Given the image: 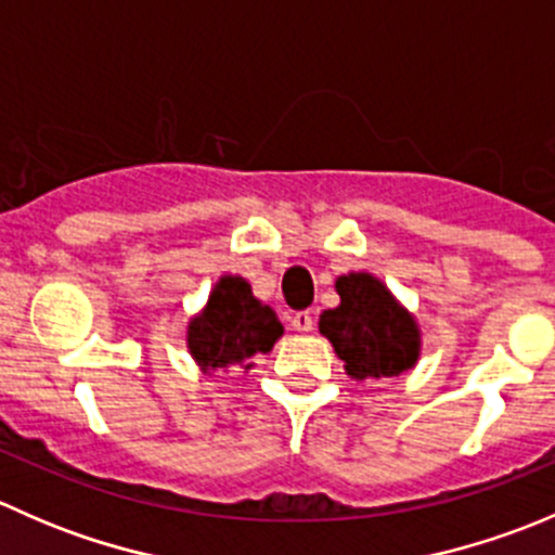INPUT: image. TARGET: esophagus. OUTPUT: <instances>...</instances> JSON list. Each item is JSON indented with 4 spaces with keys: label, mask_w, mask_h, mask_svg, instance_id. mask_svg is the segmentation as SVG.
I'll return each mask as SVG.
<instances>
[{
    "label": "esophagus",
    "mask_w": 555,
    "mask_h": 555,
    "mask_svg": "<svg viewBox=\"0 0 555 555\" xmlns=\"http://www.w3.org/2000/svg\"><path fill=\"white\" fill-rule=\"evenodd\" d=\"M293 330H298V333H311L313 330V317L309 311H298L293 317Z\"/></svg>",
    "instance_id": "obj_1"
}]
</instances>
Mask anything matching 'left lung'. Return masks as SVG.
I'll use <instances>...</instances> for the list:
<instances>
[{
	"label": "left lung",
	"mask_w": 555,
	"mask_h": 555,
	"mask_svg": "<svg viewBox=\"0 0 555 555\" xmlns=\"http://www.w3.org/2000/svg\"><path fill=\"white\" fill-rule=\"evenodd\" d=\"M340 304L319 313V333L344 360L346 376L395 378L413 371L422 357V327L397 295L371 271L335 279Z\"/></svg>",
	"instance_id": "left-lung-1"
}]
</instances>
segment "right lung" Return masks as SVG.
I'll return each mask as SVG.
<instances>
[{
  "label": "right lung",
  "instance_id": "obj_1",
  "mask_svg": "<svg viewBox=\"0 0 555 555\" xmlns=\"http://www.w3.org/2000/svg\"><path fill=\"white\" fill-rule=\"evenodd\" d=\"M284 335L276 311L251 295L238 273H225L211 287L204 309L188 322V351L201 373L238 367L249 373L255 354H266Z\"/></svg>",
  "mask_w": 555,
  "mask_h": 555
}]
</instances>
